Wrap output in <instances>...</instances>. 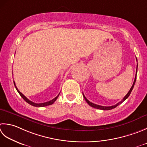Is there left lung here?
<instances>
[{
  "label": "left lung",
  "instance_id": "left-lung-1",
  "mask_svg": "<svg viewBox=\"0 0 147 147\" xmlns=\"http://www.w3.org/2000/svg\"><path fill=\"white\" fill-rule=\"evenodd\" d=\"M137 60V59H136ZM137 69H138V64H137V67H136V73H137ZM136 76H135V78H134V82H133V85H132V87L131 88L130 90H129V91L128 92V93L126 94V96L123 97V99L121 100V101H120L119 103H117V104L113 106H100V105H96V104H94V103L91 102L90 101H89V100L86 98L85 96H84V94H83V97H84V99H85L86 101H87V102L88 104V105H90V106H92V107L93 108H97V109H99V110H112V109H113L115 108H116L117 106H119L120 104H121V103H122L123 101L125 99H127L128 98V97L129 96V95L131 94L132 90H133V89L134 88V84H135V82H136Z\"/></svg>",
  "mask_w": 147,
  "mask_h": 147
}]
</instances>
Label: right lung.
Instances as JSON below:
<instances>
[{
  "instance_id": "1",
  "label": "right lung",
  "mask_w": 147,
  "mask_h": 147,
  "mask_svg": "<svg viewBox=\"0 0 147 147\" xmlns=\"http://www.w3.org/2000/svg\"><path fill=\"white\" fill-rule=\"evenodd\" d=\"M14 87H15V88H16V90L18 91V92L19 93V94L20 95V96H21V97H22V98L24 99L25 100V101L27 102V103H28V104H29V105H32V106H36V107H44V106H49V105H51L53 104V102H54L55 101V100H57V98H58V97H59V94H60V93H59L58 96H57L56 97H55V98L53 99L52 100H49V101H48V102H42V103H35V102H32L31 100H30L29 99H28L27 98V97H26L24 96V94H23L22 92H20L18 89L17 88V87H16V85H15V83H14Z\"/></svg>"
}]
</instances>
